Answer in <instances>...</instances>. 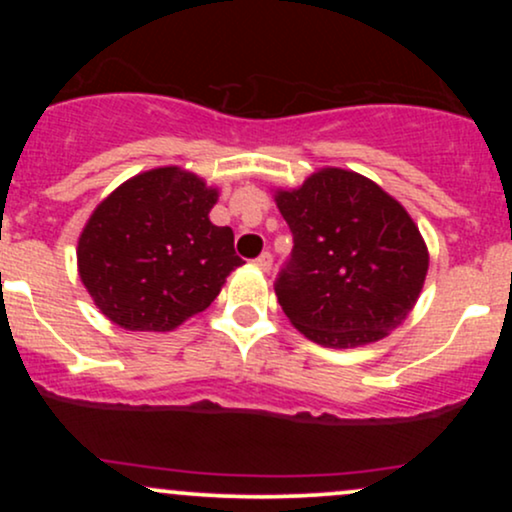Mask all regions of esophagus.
<instances>
[{
  "instance_id": "esophagus-1",
  "label": "esophagus",
  "mask_w": 512,
  "mask_h": 512,
  "mask_svg": "<svg viewBox=\"0 0 512 512\" xmlns=\"http://www.w3.org/2000/svg\"><path fill=\"white\" fill-rule=\"evenodd\" d=\"M272 260H274L272 252H262V255L255 260V267H260L262 272H269V269H272Z\"/></svg>"
}]
</instances>
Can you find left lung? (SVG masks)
<instances>
[{
	"mask_svg": "<svg viewBox=\"0 0 512 512\" xmlns=\"http://www.w3.org/2000/svg\"><path fill=\"white\" fill-rule=\"evenodd\" d=\"M293 236L274 281L281 310L322 346L378 342L414 308L428 250L411 216L375 182L342 168L276 195Z\"/></svg>",
	"mask_w": 512,
	"mask_h": 512,
	"instance_id": "8db88e82",
	"label": "left lung"
}]
</instances>
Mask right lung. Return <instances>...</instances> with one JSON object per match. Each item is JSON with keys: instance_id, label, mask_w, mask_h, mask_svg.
Masks as SVG:
<instances>
[{"instance_id": "add662e5", "label": "right lung", "mask_w": 512, "mask_h": 512, "mask_svg": "<svg viewBox=\"0 0 512 512\" xmlns=\"http://www.w3.org/2000/svg\"><path fill=\"white\" fill-rule=\"evenodd\" d=\"M216 190L180 168H156L98 204L79 238V274L105 317L125 330L168 332L207 310L243 260L214 226Z\"/></svg>"}]
</instances>
